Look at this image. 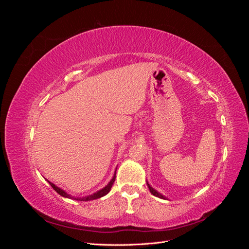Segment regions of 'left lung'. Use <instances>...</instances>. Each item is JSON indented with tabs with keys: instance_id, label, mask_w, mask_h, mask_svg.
I'll return each mask as SVG.
<instances>
[{
	"instance_id": "obj_1",
	"label": "left lung",
	"mask_w": 249,
	"mask_h": 249,
	"mask_svg": "<svg viewBox=\"0 0 249 249\" xmlns=\"http://www.w3.org/2000/svg\"><path fill=\"white\" fill-rule=\"evenodd\" d=\"M146 183H147V182H146ZM147 187H148V189H149L150 193H152L153 195H155V196H157V197H160V198H163V199L166 198V197H165V196H163V195H162L161 193H159V192H158L157 190H155L154 188H153L152 186H150L148 183H147Z\"/></svg>"
}]
</instances>
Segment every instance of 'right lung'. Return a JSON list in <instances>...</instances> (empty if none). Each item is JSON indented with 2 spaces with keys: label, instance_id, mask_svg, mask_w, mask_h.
Here are the masks:
<instances>
[{
  "label": "right lung",
  "instance_id": "obj_1",
  "mask_svg": "<svg viewBox=\"0 0 249 249\" xmlns=\"http://www.w3.org/2000/svg\"><path fill=\"white\" fill-rule=\"evenodd\" d=\"M115 177H116V172L114 173V176H113L112 179L110 180L109 184H108L106 187H104L103 189H101L100 191H97V192H95V193H93V194H91V195H87V196H85V197H74V196H71V195L67 194L64 190H62L61 188H59V187H57L56 185H54L53 183H51L50 180H48V182H49V184L52 186L53 189H54L58 194H60V195H61V196H63V197L73 198V199L81 200V201H89V200H93V199H96V198H101V197L105 196V195H106V194H108V193L110 192V190H111L112 186H113V183H114Z\"/></svg>",
  "mask_w": 249,
  "mask_h": 249
}]
</instances>
